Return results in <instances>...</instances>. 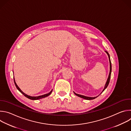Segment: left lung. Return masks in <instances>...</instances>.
<instances>
[{
  "label": "left lung",
  "instance_id": "1",
  "mask_svg": "<svg viewBox=\"0 0 131 131\" xmlns=\"http://www.w3.org/2000/svg\"><path fill=\"white\" fill-rule=\"evenodd\" d=\"M105 52H106V53L107 54V55H108V58H109V63H110V71H109V76H108V79H107V81H106V84H105V87H104V89H103V90L102 91V92L101 93H101L107 88V87L108 86V84H109V81H110V77H111V61H110V55H109V53H108V52H107V51H105ZM73 93H74V94H75L76 95H77V96H79V97H81V98H82V99H85V100H93V99H95V98H96V97H97L99 95H98V96H96V97H88V96H84V95H80V94H77V93H74V92H73Z\"/></svg>",
  "mask_w": 131,
  "mask_h": 131
}]
</instances>
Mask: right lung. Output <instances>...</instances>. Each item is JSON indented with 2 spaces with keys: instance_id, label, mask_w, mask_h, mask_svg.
<instances>
[{
  "instance_id": "add662e5",
  "label": "right lung",
  "mask_w": 131,
  "mask_h": 131,
  "mask_svg": "<svg viewBox=\"0 0 131 131\" xmlns=\"http://www.w3.org/2000/svg\"><path fill=\"white\" fill-rule=\"evenodd\" d=\"M14 82L15 85V86H16V88H17V89L18 91H19L22 93V94H23L25 97H26L27 98H28V99H30V100H39V99H42V98H45V97H47V96H48L49 95H50L51 94V93H52V90H52L49 93H47V94L42 95H40V96H29V95H28L26 94L25 93H24L20 89V88L17 86V85L16 84V82H15L14 78Z\"/></svg>"
}]
</instances>
